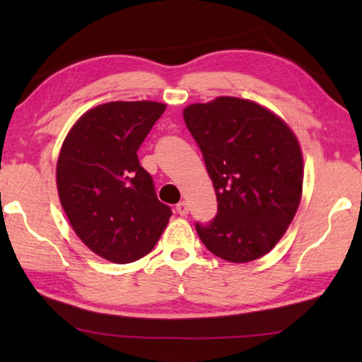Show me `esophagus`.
Here are the masks:
<instances>
[{"label":"esophagus","mask_w":362,"mask_h":362,"mask_svg":"<svg viewBox=\"0 0 362 362\" xmlns=\"http://www.w3.org/2000/svg\"><path fill=\"white\" fill-rule=\"evenodd\" d=\"M176 211H177V214H180V216H187V212H189V209H187V202L186 201L177 202Z\"/></svg>","instance_id":"esophagus-1"}]
</instances>
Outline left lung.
I'll use <instances>...</instances> for the list:
<instances>
[{
  "instance_id": "8db88e82",
  "label": "left lung",
  "mask_w": 362,
  "mask_h": 362,
  "mask_svg": "<svg viewBox=\"0 0 362 362\" xmlns=\"http://www.w3.org/2000/svg\"><path fill=\"white\" fill-rule=\"evenodd\" d=\"M214 185L217 214L196 230L207 250L234 264L260 259L293 221L303 156L290 127L259 103L217 97L182 112Z\"/></svg>"
}]
</instances>
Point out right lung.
<instances>
[{
    "instance_id": "add662e5",
    "label": "right lung",
    "mask_w": 362,
    "mask_h": 362,
    "mask_svg": "<svg viewBox=\"0 0 362 362\" xmlns=\"http://www.w3.org/2000/svg\"><path fill=\"white\" fill-rule=\"evenodd\" d=\"M165 108L148 100L103 103L78 118L59 153L56 181L67 219L88 249L113 264L150 254L173 214L136 155Z\"/></svg>"
}]
</instances>
